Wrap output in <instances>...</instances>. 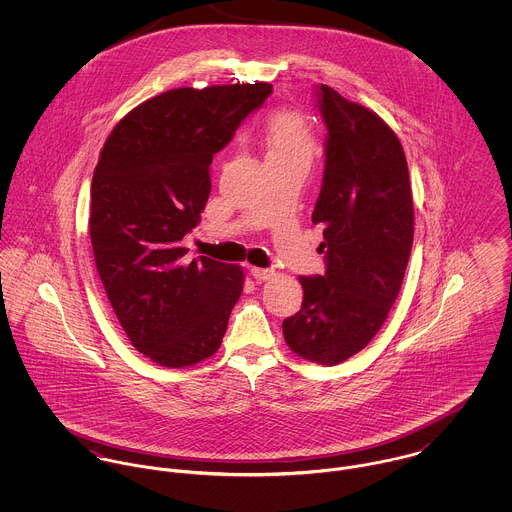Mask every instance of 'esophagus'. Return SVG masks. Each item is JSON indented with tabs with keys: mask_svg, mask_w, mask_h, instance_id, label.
Wrapping results in <instances>:
<instances>
[{
	"mask_svg": "<svg viewBox=\"0 0 512 512\" xmlns=\"http://www.w3.org/2000/svg\"><path fill=\"white\" fill-rule=\"evenodd\" d=\"M250 274H252L254 280H258V282H268V280H272V278L276 276V272H274L272 268H256V266L250 268Z\"/></svg>",
	"mask_w": 512,
	"mask_h": 512,
	"instance_id": "34e87169",
	"label": "esophagus"
}]
</instances>
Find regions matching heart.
<instances>
[{"label": "heart", "mask_w": 512, "mask_h": 512, "mask_svg": "<svg viewBox=\"0 0 512 512\" xmlns=\"http://www.w3.org/2000/svg\"><path fill=\"white\" fill-rule=\"evenodd\" d=\"M268 161H303L311 163L315 153V132L311 122L293 110H280L270 116L266 126Z\"/></svg>", "instance_id": "heart-1"}]
</instances>
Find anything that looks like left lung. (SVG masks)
<instances>
[{
    "label": "left lung",
    "instance_id": "obj_1",
    "mask_svg": "<svg viewBox=\"0 0 512 512\" xmlns=\"http://www.w3.org/2000/svg\"><path fill=\"white\" fill-rule=\"evenodd\" d=\"M327 128L313 224L323 226V276H301V309L284 319L295 355L339 365L365 349L394 305L414 240L408 163L392 128L327 84L317 88Z\"/></svg>",
    "mask_w": 512,
    "mask_h": 512
}]
</instances>
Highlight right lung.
<instances>
[{"mask_svg":"<svg viewBox=\"0 0 512 512\" xmlns=\"http://www.w3.org/2000/svg\"><path fill=\"white\" fill-rule=\"evenodd\" d=\"M272 84L175 88L126 114L100 151L90 240L110 305L153 363L191 366L219 351L244 274L181 240L211 193L213 155L270 96Z\"/></svg>","mask_w":512,"mask_h":512,"instance_id":"1","label":"right lung"}]
</instances>
